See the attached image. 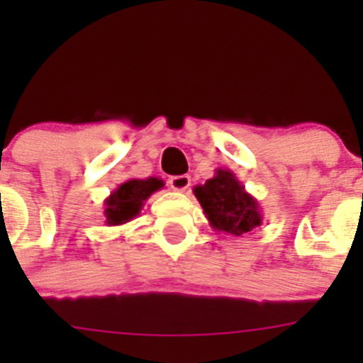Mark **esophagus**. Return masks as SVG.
<instances>
[{
	"mask_svg": "<svg viewBox=\"0 0 363 363\" xmlns=\"http://www.w3.org/2000/svg\"><path fill=\"white\" fill-rule=\"evenodd\" d=\"M191 187V176L182 174V176H172L171 178V189L176 192H185Z\"/></svg>",
	"mask_w": 363,
	"mask_h": 363,
	"instance_id": "obj_1",
	"label": "esophagus"
}]
</instances>
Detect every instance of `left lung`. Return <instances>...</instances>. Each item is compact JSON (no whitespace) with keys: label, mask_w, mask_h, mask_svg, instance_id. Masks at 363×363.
<instances>
[{"label":"left lung","mask_w":363,"mask_h":363,"mask_svg":"<svg viewBox=\"0 0 363 363\" xmlns=\"http://www.w3.org/2000/svg\"><path fill=\"white\" fill-rule=\"evenodd\" d=\"M205 218L214 230L242 236L262 225L264 216L259 203L245 191V185L229 169H218L203 185L194 187Z\"/></svg>","instance_id":"1"}]
</instances>
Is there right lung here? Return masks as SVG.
I'll use <instances>...</instances> for the list:
<instances>
[{"mask_svg":"<svg viewBox=\"0 0 363 363\" xmlns=\"http://www.w3.org/2000/svg\"><path fill=\"white\" fill-rule=\"evenodd\" d=\"M163 182L158 178H145V179H127L121 184L116 191H112L105 198V223L108 227L123 225L127 221L134 220L143 209L145 201L149 200L150 194L163 187Z\"/></svg>","mask_w":363,"mask_h":363,"instance_id":"obj_1","label":"right lung"}]
</instances>
